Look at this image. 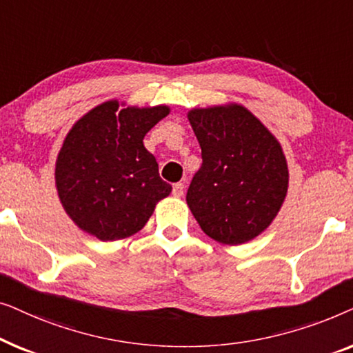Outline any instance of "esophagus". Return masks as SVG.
I'll return each mask as SVG.
<instances>
[{"label":"esophagus","mask_w":353,"mask_h":353,"mask_svg":"<svg viewBox=\"0 0 353 353\" xmlns=\"http://www.w3.org/2000/svg\"><path fill=\"white\" fill-rule=\"evenodd\" d=\"M183 191H185V185H183V183H175V185H173V190H172L173 196L180 197L183 196Z\"/></svg>","instance_id":"esophagus-1"}]
</instances>
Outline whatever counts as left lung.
<instances>
[{
  "label": "left lung",
  "mask_w": 353,
  "mask_h": 353,
  "mask_svg": "<svg viewBox=\"0 0 353 353\" xmlns=\"http://www.w3.org/2000/svg\"><path fill=\"white\" fill-rule=\"evenodd\" d=\"M188 120L202 151L186 194L192 215L216 243L252 241L286 199L289 172L281 144L241 104L191 109Z\"/></svg>",
  "instance_id": "8db88e82"
}]
</instances>
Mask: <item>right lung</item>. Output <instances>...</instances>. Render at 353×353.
<instances>
[{
	"label": "right lung",
	"instance_id": "add662e5",
	"mask_svg": "<svg viewBox=\"0 0 353 353\" xmlns=\"http://www.w3.org/2000/svg\"><path fill=\"white\" fill-rule=\"evenodd\" d=\"M123 105V104H122ZM170 108H120L105 101L77 120L56 161V188L65 214L101 241L138 233L172 192L143 139Z\"/></svg>",
	"mask_w": 353,
	"mask_h": 353
}]
</instances>
